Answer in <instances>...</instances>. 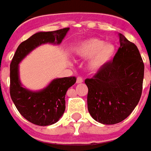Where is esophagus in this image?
Wrapping results in <instances>:
<instances>
[{
	"label": "esophagus",
	"instance_id": "obj_1",
	"mask_svg": "<svg viewBox=\"0 0 151 151\" xmlns=\"http://www.w3.org/2000/svg\"><path fill=\"white\" fill-rule=\"evenodd\" d=\"M82 82H83V80H82V78H81V77H78V78L76 79V83H77V84L82 83Z\"/></svg>",
	"mask_w": 151,
	"mask_h": 151
}]
</instances>
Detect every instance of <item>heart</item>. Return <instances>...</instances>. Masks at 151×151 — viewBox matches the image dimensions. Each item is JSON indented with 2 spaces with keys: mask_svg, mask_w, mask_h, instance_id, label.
Instances as JSON below:
<instances>
[{
  "mask_svg": "<svg viewBox=\"0 0 151 151\" xmlns=\"http://www.w3.org/2000/svg\"><path fill=\"white\" fill-rule=\"evenodd\" d=\"M73 52L81 59L89 58L87 70L91 73H96L112 61L116 54V46L111 42L105 43L101 38H90L77 43Z\"/></svg>",
  "mask_w": 151,
  "mask_h": 151,
  "instance_id": "b5f03b06",
  "label": "heart"
}]
</instances>
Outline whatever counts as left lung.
<instances>
[{"instance_id":"1","label":"left lung","mask_w":151,"mask_h":151,"mask_svg":"<svg viewBox=\"0 0 151 151\" xmlns=\"http://www.w3.org/2000/svg\"><path fill=\"white\" fill-rule=\"evenodd\" d=\"M120 47L113 60L86 79L87 107L92 119L115 124L129 116L142 93L145 66L134 44L119 33Z\"/></svg>"}]
</instances>
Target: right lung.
<instances>
[{
	"label": "right lung",
	"instance_id": "add662e5",
	"mask_svg": "<svg viewBox=\"0 0 151 151\" xmlns=\"http://www.w3.org/2000/svg\"><path fill=\"white\" fill-rule=\"evenodd\" d=\"M70 28L53 32H38L17 47L10 65V94L18 112L25 119L39 126L57 123L65 110V94L76 83V77L52 80L43 89L32 91L22 84L19 64L32 50L42 44L60 45Z\"/></svg>",
	"mask_w": 151,
	"mask_h": 151
}]
</instances>
